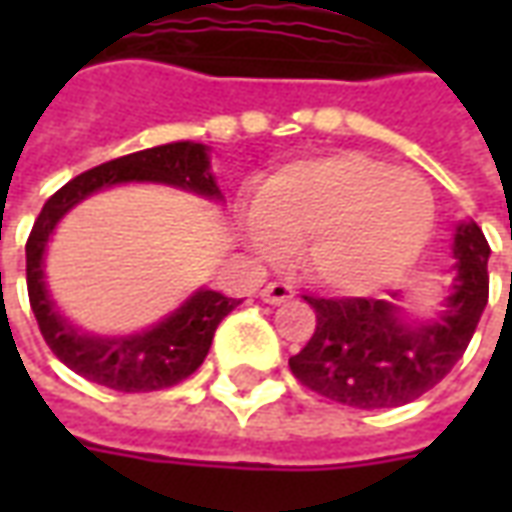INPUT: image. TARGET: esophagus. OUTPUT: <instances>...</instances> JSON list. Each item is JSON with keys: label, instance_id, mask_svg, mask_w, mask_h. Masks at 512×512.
Wrapping results in <instances>:
<instances>
[{"label": "esophagus", "instance_id": "1", "mask_svg": "<svg viewBox=\"0 0 512 512\" xmlns=\"http://www.w3.org/2000/svg\"><path fill=\"white\" fill-rule=\"evenodd\" d=\"M260 299L266 304H282V301L293 299V285H288V282H268L266 288L260 290Z\"/></svg>", "mask_w": 512, "mask_h": 512}]
</instances>
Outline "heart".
I'll return each mask as SVG.
<instances>
[{
    "label": "heart",
    "instance_id": "1",
    "mask_svg": "<svg viewBox=\"0 0 512 512\" xmlns=\"http://www.w3.org/2000/svg\"><path fill=\"white\" fill-rule=\"evenodd\" d=\"M433 219L425 180L365 153H334L279 172L246 230L266 255L310 244L307 268L315 277L334 290L365 293L417 260Z\"/></svg>",
    "mask_w": 512,
    "mask_h": 512
}]
</instances>
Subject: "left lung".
Here are the masks:
<instances>
[{
  "label": "left lung",
  "mask_w": 512,
  "mask_h": 512,
  "mask_svg": "<svg viewBox=\"0 0 512 512\" xmlns=\"http://www.w3.org/2000/svg\"><path fill=\"white\" fill-rule=\"evenodd\" d=\"M455 279L436 321L408 323L397 304L304 296L315 332L290 370L318 395L354 408L406 406L439 384L461 359L488 304L491 246L474 222L455 227Z\"/></svg>",
  "instance_id": "1"
}]
</instances>
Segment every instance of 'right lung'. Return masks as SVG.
I'll use <instances>...</instances> for the list:
<instances>
[{"mask_svg":"<svg viewBox=\"0 0 512 512\" xmlns=\"http://www.w3.org/2000/svg\"><path fill=\"white\" fill-rule=\"evenodd\" d=\"M128 180L169 183L202 194L208 200H222V191L211 175L208 147L200 142L147 147L87 169L68 180L57 194H51L29 233L27 290L40 334L62 365H68L73 373L93 384L109 386L117 392H156L180 384L205 362L216 326L241 304V299H227L224 293L202 288L147 332L128 337H98L79 332L71 321H65V315H60L49 299L43 282V252L57 222L93 191Z\"/></svg>","mask_w":512,"mask_h":512,"instance_id":"right-lung-1","label":"right lung"}]
</instances>
